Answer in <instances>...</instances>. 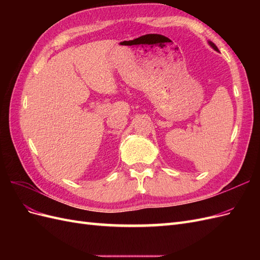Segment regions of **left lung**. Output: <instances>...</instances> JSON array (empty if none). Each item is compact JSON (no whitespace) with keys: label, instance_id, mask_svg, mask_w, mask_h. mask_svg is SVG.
Returning <instances> with one entry per match:
<instances>
[{"label":"left lung","instance_id":"left-lung-1","mask_svg":"<svg viewBox=\"0 0 260 260\" xmlns=\"http://www.w3.org/2000/svg\"><path fill=\"white\" fill-rule=\"evenodd\" d=\"M209 44H210V46H211V48H212V49H214V50H216V51H218V48H217V46H216V45H215L214 43H212V42H210V41H209Z\"/></svg>","mask_w":260,"mask_h":260}]
</instances>
